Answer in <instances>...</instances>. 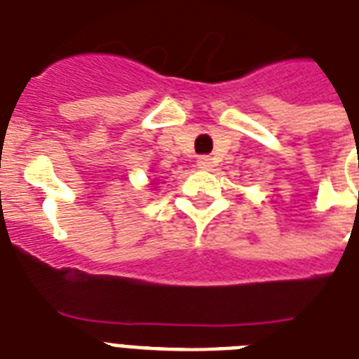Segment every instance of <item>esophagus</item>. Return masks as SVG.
I'll list each match as a JSON object with an SVG mask.
<instances>
[{"mask_svg":"<svg viewBox=\"0 0 359 359\" xmlns=\"http://www.w3.org/2000/svg\"><path fill=\"white\" fill-rule=\"evenodd\" d=\"M197 168L199 169H205V171H210L214 168V162L210 156H201L197 158Z\"/></svg>","mask_w":359,"mask_h":359,"instance_id":"1","label":"esophagus"}]
</instances>
